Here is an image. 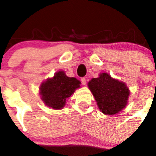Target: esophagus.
I'll return each mask as SVG.
<instances>
[{
	"mask_svg": "<svg viewBox=\"0 0 156 156\" xmlns=\"http://www.w3.org/2000/svg\"><path fill=\"white\" fill-rule=\"evenodd\" d=\"M81 84H82V85H85V84H86V79H85V78H81Z\"/></svg>",
	"mask_w": 156,
	"mask_h": 156,
	"instance_id": "obj_1",
	"label": "esophagus"
}]
</instances>
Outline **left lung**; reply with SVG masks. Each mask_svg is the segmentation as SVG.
<instances>
[{"label": "left lung", "instance_id": "left-lung-1", "mask_svg": "<svg viewBox=\"0 0 156 156\" xmlns=\"http://www.w3.org/2000/svg\"><path fill=\"white\" fill-rule=\"evenodd\" d=\"M88 86L104 114H116L127 105L129 88L125 83L111 78L107 73H101L99 77L92 78Z\"/></svg>", "mask_w": 156, "mask_h": 156}]
</instances>
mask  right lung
Returning a JSON list of instances; mask_svg holds the SVG:
<instances>
[{
	"instance_id": "1",
	"label": "right lung",
	"mask_w": 156,
	"mask_h": 156,
	"mask_svg": "<svg viewBox=\"0 0 156 156\" xmlns=\"http://www.w3.org/2000/svg\"><path fill=\"white\" fill-rule=\"evenodd\" d=\"M80 81L70 78L63 71L55 73L54 78H48L40 85L41 99L49 107L61 109L64 106L66 99L69 98L75 89L80 87Z\"/></svg>"
}]
</instances>
